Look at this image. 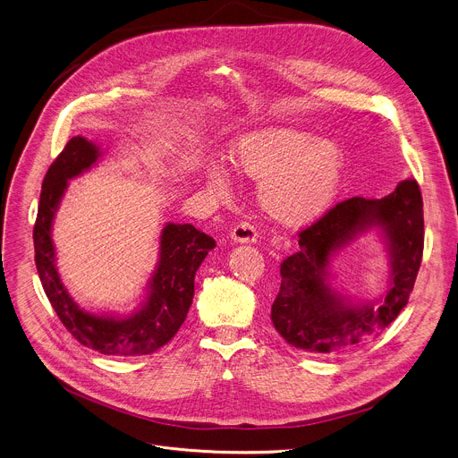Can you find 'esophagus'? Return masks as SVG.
Wrapping results in <instances>:
<instances>
[{
  "label": "esophagus",
  "instance_id": "34e87169",
  "mask_svg": "<svg viewBox=\"0 0 458 458\" xmlns=\"http://www.w3.org/2000/svg\"><path fill=\"white\" fill-rule=\"evenodd\" d=\"M232 239L235 242H255L257 241V230L251 223L241 221L232 228Z\"/></svg>",
  "mask_w": 458,
  "mask_h": 458
}]
</instances>
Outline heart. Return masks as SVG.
<instances>
[{
  "instance_id": "1",
  "label": "heart",
  "mask_w": 458,
  "mask_h": 458,
  "mask_svg": "<svg viewBox=\"0 0 458 458\" xmlns=\"http://www.w3.org/2000/svg\"><path fill=\"white\" fill-rule=\"evenodd\" d=\"M230 165L239 175L260 181V205L286 226H304L318 219L332 205L344 168L335 143L290 128L241 136L230 148ZM208 184L225 198L230 193V174L212 166Z\"/></svg>"
}]
</instances>
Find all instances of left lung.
I'll return each instance as SVG.
<instances>
[{"mask_svg": "<svg viewBox=\"0 0 458 458\" xmlns=\"http://www.w3.org/2000/svg\"><path fill=\"white\" fill-rule=\"evenodd\" d=\"M381 228L392 257L390 286L378 303L352 305L325 281L329 257L368 227ZM424 251L422 193L404 179L382 199L337 203L299 232V250L281 263L272 322L281 337L304 352L335 353L360 346L397 318L408 304Z\"/></svg>", "mask_w": 458, "mask_h": 458, "instance_id": "8db88e82", "label": "left lung"}]
</instances>
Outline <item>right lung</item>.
Wrapping results in <instances>:
<instances>
[{
	"label": "right lung",
	"instance_id": "1",
	"mask_svg": "<svg viewBox=\"0 0 458 458\" xmlns=\"http://www.w3.org/2000/svg\"><path fill=\"white\" fill-rule=\"evenodd\" d=\"M98 157L99 148L76 136L47 170L34 225L36 268L61 324L80 344L103 355H150L168 344L184 322L193 299L195 272L216 248V241L193 225L168 223L161 233L159 265L150 281L148 299L138 313L114 318L80 310L57 276L50 228L67 181L89 170Z\"/></svg>",
	"mask_w": 458,
	"mask_h": 458
}]
</instances>
